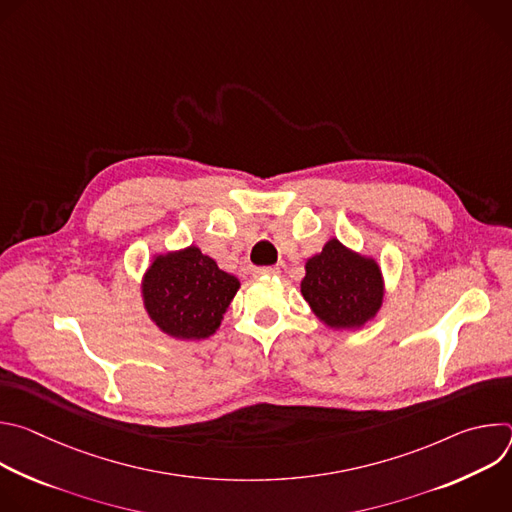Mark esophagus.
<instances>
[{
    "label": "esophagus",
    "instance_id": "1",
    "mask_svg": "<svg viewBox=\"0 0 512 512\" xmlns=\"http://www.w3.org/2000/svg\"><path fill=\"white\" fill-rule=\"evenodd\" d=\"M255 277H273V275H279V269L277 267H257L253 271Z\"/></svg>",
    "mask_w": 512,
    "mask_h": 512
}]
</instances>
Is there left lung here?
Instances as JSON below:
<instances>
[{
  "instance_id": "left-lung-1",
  "label": "left lung",
  "mask_w": 512,
  "mask_h": 512,
  "mask_svg": "<svg viewBox=\"0 0 512 512\" xmlns=\"http://www.w3.org/2000/svg\"><path fill=\"white\" fill-rule=\"evenodd\" d=\"M304 267L300 291L324 326L358 330L375 320L385 298V279L375 257L330 239Z\"/></svg>"
}]
</instances>
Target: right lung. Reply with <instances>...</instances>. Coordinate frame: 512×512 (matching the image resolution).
<instances>
[{"instance_id": "right-lung-1", "label": "right lung", "mask_w": 512, "mask_h": 512, "mask_svg": "<svg viewBox=\"0 0 512 512\" xmlns=\"http://www.w3.org/2000/svg\"><path fill=\"white\" fill-rule=\"evenodd\" d=\"M239 287V277L223 271L196 245L156 253L139 285L148 318L174 340L212 336Z\"/></svg>"}]
</instances>
